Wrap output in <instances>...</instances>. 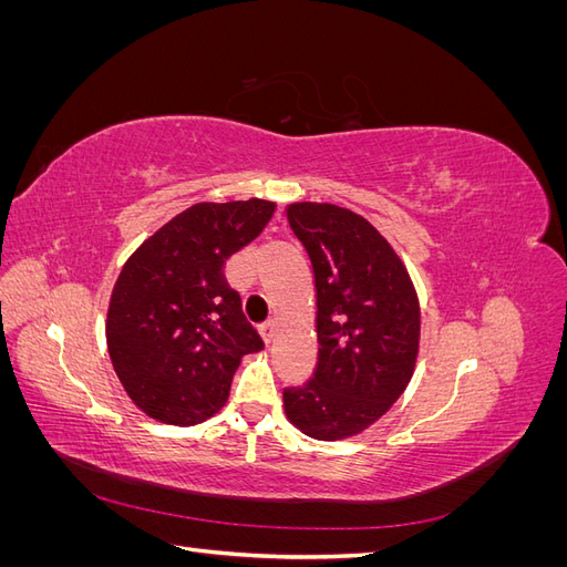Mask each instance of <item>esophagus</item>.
I'll return each mask as SVG.
<instances>
[{"label":"esophagus","mask_w":567,"mask_h":567,"mask_svg":"<svg viewBox=\"0 0 567 567\" xmlns=\"http://www.w3.org/2000/svg\"><path fill=\"white\" fill-rule=\"evenodd\" d=\"M262 338H265V342H271L274 338H277V321H267L262 326Z\"/></svg>","instance_id":"34e87169"}]
</instances>
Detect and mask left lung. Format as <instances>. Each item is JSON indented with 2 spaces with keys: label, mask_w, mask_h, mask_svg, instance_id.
Masks as SVG:
<instances>
[{
  "label": "left lung",
  "mask_w": 567,
  "mask_h": 567,
  "mask_svg": "<svg viewBox=\"0 0 567 567\" xmlns=\"http://www.w3.org/2000/svg\"><path fill=\"white\" fill-rule=\"evenodd\" d=\"M288 225L315 269V379L284 390L286 419L307 437L364 433L400 400L416 369L421 307L414 281L369 219L333 203H290Z\"/></svg>",
  "instance_id": "1"
}]
</instances>
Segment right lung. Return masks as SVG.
Here are the masks:
<instances>
[{
	"label": "right lung",
	"instance_id": "add662e5",
	"mask_svg": "<svg viewBox=\"0 0 567 567\" xmlns=\"http://www.w3.org/2000/svg\"><path fill=\"white\" fill-rule=\"evenodd\" d=\"M277 203H196L136 248L113 286L106 342L127 398L146 416L196 425L225 406L234 371L262 338L225 279Z\"/></svg>",
	"mask_w": 567,
	"mask_h": 567
}]
</instances>
